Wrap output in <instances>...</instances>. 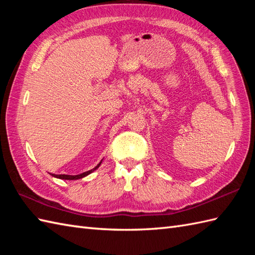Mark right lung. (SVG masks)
<instances>
[{
	"label": "right lung",
	"mask_w": 255,
	"mask_h": 255,
	"mask_svg": "<svg viewBox=\"0 0 255 255\" xmlns=\"http://www.w3.org/2000/svg\"><path fill=\"white\" fill-rule=\"evenodd\" d=\"M101 163H102V161L94 167V169H92V170H90V171H86V172L82 173V174H79V175H66V174H51V175H52L53 177L61 178V180H79V178H82V177H84V176H86V175L91 174L92 172L95 171V170L97 169V167H99V166L101 165Z\"/></svg>",
	"instance_id": "obj_1"
}]
</instances>
